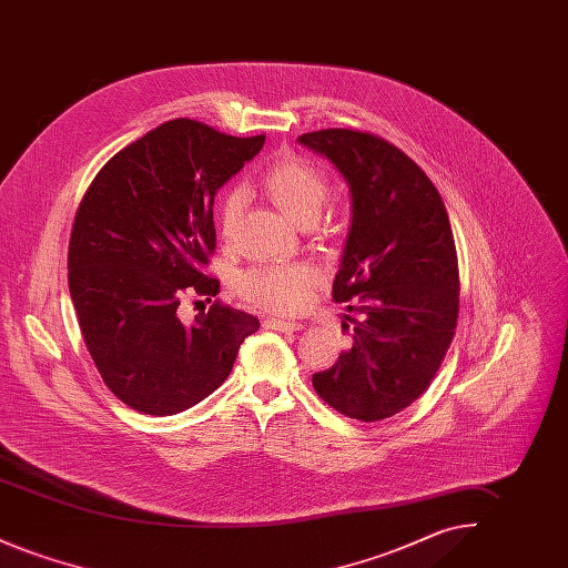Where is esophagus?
<instances>
[{"label":"esophagus","mask_w":568,"mask_h":568,"mask_svg":"<svg viewBox=\"0 0 568 568\" xmlns=\"http://www.w3.org/2000/svg\"><path fill=\"white\" fill-rule=\"evenodd\" d=\"M264 327L278 329V332H294V329H300L302 324L294 322V320H276V317H268V320H264Z\"/></svg>","instance_id":"1"}]
</instances>
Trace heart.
<instances>
[{"instance_id":"heart-1","label":"heart","mask_w":568,"mask_h":568,"mask_svg":"<svg viewBox=\"0 0 568 568\" xmlns=\"http://www.w3.org/2000/svg\"><path fill=\"white\" fill-rule=\"evenodd\" d=\"M262 187L272 202L297 225H311L324 211L329 181L324 170L302 158H281L264 174ZM243 193L225 191L219 202V230L223 239H232L243 213ZM322 281L311 264H260L241 272L236 292L272 313H296Z\"/></svg>"}]
</instances>
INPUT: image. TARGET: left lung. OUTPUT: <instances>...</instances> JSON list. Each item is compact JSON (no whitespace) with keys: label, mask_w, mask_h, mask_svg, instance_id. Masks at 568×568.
Listing matches in <instances>:
<instances>
[{"label":"left lung","mask_w":568,"mask_h":568,"mask_svg":"<svg viewBox=\"0 0 568 568\" xmlns=\"http://www.w3.org/2000/svg\"><path fill=\"white\" fill-rule=\"evenodd\" d=\"M325 155L352 191V225L334 302H352V349L313 387L338 413L378 422L415 403L456 334L459 274L447 209L426 172L368 132L320 130L297 138Z\"/></svg>","instance_id":"8db88e82"}]
</instances>
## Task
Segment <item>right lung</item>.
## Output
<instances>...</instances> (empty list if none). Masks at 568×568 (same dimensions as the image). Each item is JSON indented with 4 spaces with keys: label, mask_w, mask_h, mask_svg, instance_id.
Returning a JSON list of instances; mask_svg holds the SVG:
<instances>
[{
    "label": "right lung",
    "mask_w": 568,
    "mask_h": 568,
    "mask_svg": "<svg viewBox=\"0 0 568 568\" xmlns=\"http://www.w3.org/2000/svg\"><path fill=\"white\" fill-rule=\"evenodd\" d=\"M266 135L165 121L95 174L68 248V283L84 345L110 392L146 415L197 405L232 373L257 317L219 300L183 324V296L219 294L202 271L216 244L213 204Z\"/></svg>",
    "instance_id": "obj_1"
}]
</instances>
